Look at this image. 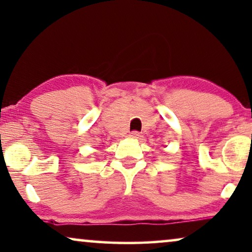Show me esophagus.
<instances>
[{
    "instance_id": "1",
    "label": "esophagus",
    "mask_w": 252,
    "mask_h": 252,
    "mask_svg": "<svg viewBox=\"0 0 252 252\" xmlns=\"http://www.w3.org/2000/svg\"><path fill=\"white\" fill-rule=\"evenodd\" d=\"M142 136L140 132H136V130H134V132H130L129 133V137L132 138H140Z\"/></svg>"
}]
</instances>
